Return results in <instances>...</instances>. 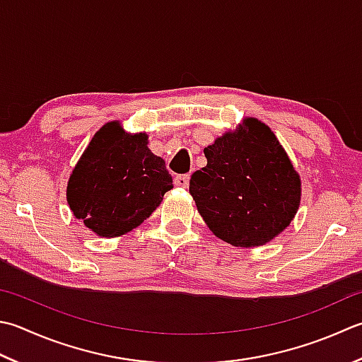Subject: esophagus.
Instances as JSON below:
<instances>
[{
  "label": "esophagus",
  "instance_id": "esophagus-1",
  "mask_svg": "<svg viewBox=\"0 0 362 362\" xmlns=\"http://www.w3.org/2000/svg\"><path fill=\"white\" fill-rule=\"evenodd\" d=\"M188 182H189V175L188 174H179L174 177V183L177 187L180 188H187L188 187Z\"/></svg>",
  "mask_w": 362,
  "mask_h": 362
}]
</instances>
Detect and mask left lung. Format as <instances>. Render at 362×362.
I'll return each mask as SVG.
<instances>
[{
  "label": "left lung",
  "mask_w": 362,
  "mask_h": 362,
  "mask_svg": "<svg viewBox=\"0 0 362 362\" xmlns=\"http://www.w3.org/2000/svg\"><path fill=\"white\" fill-rule=\"evenodd\" d=\"M204 153L207 166L191 175L189 193L216 237L240 247L260 246L292 223L300 175L265 124L247 117Z\"/></svg>",
  "instance_id": "obj_1"
}]
</instances>
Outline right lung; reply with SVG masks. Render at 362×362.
<instances>
[{
    "instance_id": "1",
    "label": "right lung",
    "mask_w": 362,
    "mask_h": 362,
    "mask_svg": "<svg viewBox=\"0 0 362 362\" xmlns=\"http://www.w3.org/2000/svg\"><path fill=\"white\" fill-rule=\"evenodd\" d=\"M173 187L165 160L148 151L147 134L108 122L76 163L67 202L86 228L111 238L138 228Z\"/></svg>"
}]
</instances>
